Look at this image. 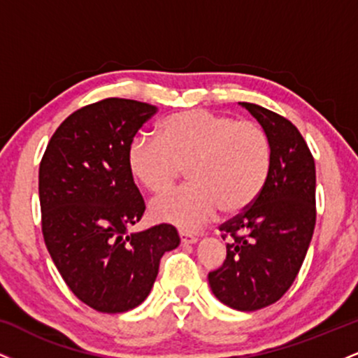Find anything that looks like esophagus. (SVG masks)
<instances>
[{
    "label": "esophagus",
    "instance_id": "1",
    "mask_svg": "<svg viewBox=\"0 0 358 358\" xmlns=\"http://www.w3.org/2000/svg\"><path fill=\"white\" fill-rule=\"evenodd\" d=\"M178 236H180V239H182V244H195V242L199 241L195 236H193V234H188L183 231H180Z\"/></svg>",
    "mask_w": 358,
    "mask_h": 358
}]
</instances>
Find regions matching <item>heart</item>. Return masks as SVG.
I'll return each mask as SVG.
<instances>
[{"label":"heart","mask_w":358,"mask_h":358,"mask_svg":"<svg viewBox=\"0 0 358 358\" xmlns=\"http://www.w3.org/2000/svg\"><path fill=\"white\" fill-rule=\"evenodd\" d=\"M131 175L151 193L166 192L187 168L190 185L150 205L155 220L195 229L215 215L236 217L259 199L273 166L269 134L254 121L207 109L171 114L159 136H136L127 148Z\"/></svg>","instance_id":"b5f03b06"}]
</instances>
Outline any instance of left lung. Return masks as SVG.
I'll return each mask as SVG.
<instances>
[{
    "mask_svg": "<svg viewBox=\"0 0 358 358\" xmlns=\"http://www.w3.org/2000/svg\"><path fill=\"white\" fill-rule=\"evenodd\" d=\"M269 134L273 166L259 199L224 222L227 257L208 273L224 305L256 311L276 303L296 279L316 222L315 159L298 127L281 114L241 102Z\"/></svg>",
    "mask_w": 358,
    "mask_h": 358,
    "instance_id": "1",
    "label": "left lung"
}]
</instances>
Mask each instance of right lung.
<instances>
[{
  "mask_svg": "<svg viewBox=\"0 0 358 358\" xmlns=\"http://www.w3.org/2000/svg\"><path fill=\"white\" fill-rule=\"evenodd\" d=\"M156 110L119 97L84 106L57 127L40 162L45 245L72 293L101 313L141 305L159 259L180 244L170 224L127 234L145 213L127 148Z\"/></svg>",
  "mask_w": 358,
  "mask_h": 358,
  "instance_id": "obj_1",
  "label": "right lung"
}]
</instances>
